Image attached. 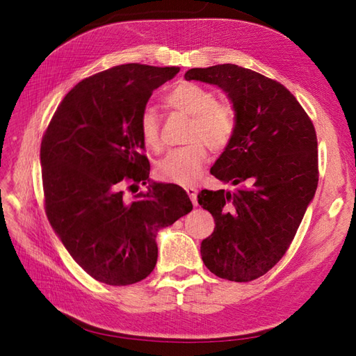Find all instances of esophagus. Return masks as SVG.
<instances>
[{
    "mask_svg": "<svg viewBox=\"0 0 356 356\" xmlns=\"http://www.w3.org/2000/svg\"><path fill=\"white\" fill-rule=\"evenodd\" d=\"M186 191H187L190 200L193 202V204H195V207H197V190L193 188V187H187Z\"/></svg>",
    "mask_w": 356,
    "mask_h": 356,
    "instance_id": "1",
    "label": "esophagus"
}]
</instances>
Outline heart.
Masks as SVG:
<instances>
[{
  "instance_id": "obj_1",
  "label": "heart",
  "mask_w": 356,
  "mask_h": 356,
  "mask_svg": "<svg viewBox=\"0 0 356 356\" xmlns=\"http://www.w3.org/2000/svg\"><path fill=\"white\" fill-rule=\"evenodd\" d=\"M172 108L190 115L186 141L190 143L170 152L157 163V177L178 186H191L199 179L208 156L207 143L213 152L227 147L234 132V113L227 102L215 101V95L195 83H181L168 95ZM139 132L148 148L160 147V122L152 106L139 117Z\"/></svg>"
}]
</instances>
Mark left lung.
<instances>
[{
    "label": "left lung",
    "instance_id": "obj_1",
    "mask_svg": "<svg viewBox=\"0 0 356 356\" xmlns=\"http://www.w3.org/2000/svg\"><path fill=\"white\" fill-rule=\"evenodd\" d=\"M186 80L215 84L234 110V132L211 174L234 191L202 190L213 233L202 260L218 277L250 282L281 260L318 187L314 123L285 86L233 63L191 68Z\"/></svg>",
    "mask_w": 356,
    "mask_h": 356
}]
</instances>
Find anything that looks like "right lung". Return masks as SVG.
Listing matches in <instances>:
<instances>
[{
  "label": "right lung",
  "instance_id": "right-lung-1",
  "mask_svg": "<svg viewBox=\"0 0 356 356\" xmlns=\"http://www.w3.org/2000/svg\"><path fill=\"white\" fill-rule=\"evenodd\" d=\"M178 72L126 63L84 79L42 136L47 218L75 263L106 285L145 279L157 263V232L193 209L181 187L149 181L141 154L139 117L153 90ZM139 181H148L149 191L126 198L122 187Z\"/></svg>",
  "mask_w": 356,
  "mask_h": 356
}]
</instances>
